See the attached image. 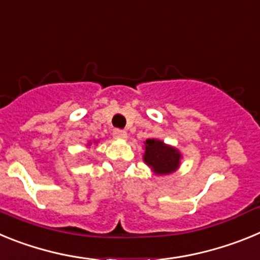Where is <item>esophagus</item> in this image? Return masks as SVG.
<instances>
[{
    "mask_svg": "<svg viewBox=\"0 0 260 260\" xmlns=\"http://www.w3.org/2000/svg\"><path fill=\"white\" fill-rule=\"evenodd\" d=\"M113 137L117 138V139H126L127 134L123 130H113Z\"/></svg>",
    "mask_w": 260,
    "mask_h": 260,
    "instance_id": "34e87169",
    "label": "esophagus"
}]
</instances>
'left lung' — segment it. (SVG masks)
Wrapping results in <instances>:
<instances>
[{"mask_svg":"<svg viewBox=\"0 0 260 260\" xmlns=\"http://www.w3.org/2000/svg\"><path fill=\"white\" fill-rule=\"evenodd\" d=\"M180 152L162 142L156 139H147L146 153L143 158L157 174H169L180 165Z\"/></svg>","mask_w":260,"mask_h":260,"instance_id":"left-lung-1","label":"left lung"}]
</instances>
